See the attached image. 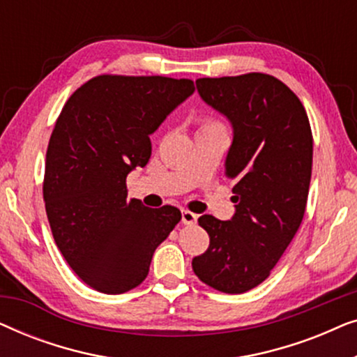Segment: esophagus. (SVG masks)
<instances>
[{
    "instance_id": "34e87169",
    "label": "esophagus",
    "mask_w": 357,
    "mask_h": 357,
    "mask_svg": "<svg viewBox=\"0 0 357 357\" xmlns=\"http://www.w3.org/2000/svg\"><path fill=\"white\" fill-rule=\"evenodd\" d=\"M197 219L198 216L192 211H188V209H182V222L187 224V226H193V224H197Z\"/></svg>"
}]
</instances>
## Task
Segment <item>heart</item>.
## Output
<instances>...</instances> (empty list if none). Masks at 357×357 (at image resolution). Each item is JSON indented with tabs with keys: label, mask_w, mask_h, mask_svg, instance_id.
Here are the masks:
<instances>
[{
	"label": "heart",
	"mask_w": 357,
	"mask_h": 357,
	"mask_svg": "<svg viewBox=\"0 0 357 357\" xmlns=\"http://www.w3.org/2000/svg\"><path fill=\"white\" fill-rule=\"evenodd\" d=\"M209 130H224L222 123H219L218 120L211 119V116H204L199 120V130L198 131H209Z\"/></svg>",
	"instance_id": "1"
}]
</instances>
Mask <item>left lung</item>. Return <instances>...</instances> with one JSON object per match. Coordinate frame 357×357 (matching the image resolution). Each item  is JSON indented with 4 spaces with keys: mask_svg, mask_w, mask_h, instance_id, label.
Returning a JSON list of instances; mask_svg holds the SVG:
<instances>
[{
    "mask_svg": "<svg viewBox=\"0 0 357 357\" xmlns=\"http://www.w3.org/2000/svg\"><path fill=\"white\" fill-rule=\"evenodd\" d=\"M197 89L232 125L226 175L236 182V214L198 219L209 247L192 266L213 289L242 294L270 276L304 218L314 154L309 116L284 82L263 73L199 77Z\"/></svg>",
    "mask_w": 357,
    "mask_h": 357,
    "instance_id": "left-lung-1",
    "label": "left lung"
}]
</instances>
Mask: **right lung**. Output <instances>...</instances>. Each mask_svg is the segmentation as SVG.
I'll list each match as a JSON object with an SVG mask.
<instances>
[{"label": "right lung", "instance_id": "obj_1", "mask_svg": "<svg viewBox=\"0 0 357 357\" xmlns=\"http://www.w3.org/2000/svg\"><path fill=\"white\" fill-rule=\"evenodd\" d=\"M193 91L190 79L100 75L63 107L47 149L43 202L56 247L92 289L139 286L182 219L169 204L128 202L126 175L148 164L149 135Z\"/></svg>", "mask_w": 357, "mask_h": 357}]
</instances>
